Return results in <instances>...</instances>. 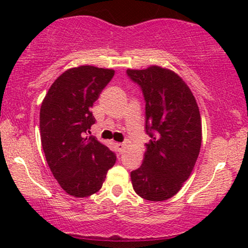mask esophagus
<instances>
[{"label":"esophagus","mask_w":248,"mask_h":248,"mask_svg":"<svg viewBox=\"0 0 248 248\" xmlns=\"http://www.w3.org/2000/svg\"><path fill=\"white\" fill-rule=\"evenodd\" d=\"M116 148H117V151L120 152V154H123L125 151V148H126V145L124 143H116Z\"/></svg>","instance_id":"obj_1"}]
</instances>
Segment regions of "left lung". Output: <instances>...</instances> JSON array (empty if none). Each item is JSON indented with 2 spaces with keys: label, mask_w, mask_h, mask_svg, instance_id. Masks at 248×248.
<instances>
[{
  "label": "left lung",
  "mask_w": 248,
  "mask_h": 248,
  "mask_svg": "<svg viewBox=\"0 0 248 248\" xmlns=\"http://www.w3.org/2000/svg\"><path fill=\"white\" fill-rule=\"evenodd\" d=\"M145 99L143 162L131 172L133 189L148 201H165L177 194L192 174L202 143L199 106L185 81L159 65L127 70Z\"/></svg>",
  "instance_id": "1"
}]
</instances>
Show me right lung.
Instances as JSON below:
<instances>
[{
  "mask_svg": "<svg viewBox=\"0 0 248 248\" xmlns=\"http://www.w3.org/2000/svg\"><path fill=\"white\" fill-rule=\"evenodd\" d=\"M113 69L81 65L66 70L47 91L40 107V139L46 161L61 187L74 198L99 191L116 155L88 137L94 117L90 109Z\"/></svg>",
  "mask_w": 248,
  "mask_h": 248,
  "instance_id": "add662e5",
  "label": "right lung"
}]
</instances>
